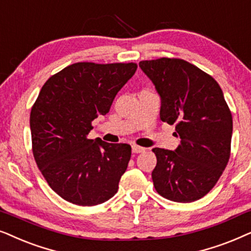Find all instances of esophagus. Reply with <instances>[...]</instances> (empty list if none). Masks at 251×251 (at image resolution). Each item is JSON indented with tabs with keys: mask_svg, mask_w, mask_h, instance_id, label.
Segmentation results:
<instances>
[{
	"mask_svg": "<svg viewBox=\"0 0 251 251\" xmlns=\"http://www.w3.org/2000/svg\"><path fill=\"white\" fill-rule=\"evenodd\" d=\"M146 150V148H143V147H140V146H136V145H133L132 146V151L134 153H140V152H143Z\"/></svg>",
	"mask_w": 251,
	"mask_h": 251,
	"instance_id": "34e87169",
	"label": "esophagus"
}]
</instances>
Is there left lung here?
Returning a JSON list of instances; mask_svg holds the SVG:
<instances>
[{
  "label": "left lung",
  "instance_id": "1",
  "mask_svg": "<svg viewBox=\"0 0 251 251\" xmlns=\"http://www.w3.org/2000/svg\"><path fill=\"white\" fill-rule=\"evenodd\" d=\"M139 66L160 96V119L176 124L181 140L175 151L152 149L153 187L170 201H196L213 188L229 159L233 119L222 88L183 59L163 57Z\"/></svg>",
  "mask_w": 251,
  "mask_h": 251
}]
</instances>
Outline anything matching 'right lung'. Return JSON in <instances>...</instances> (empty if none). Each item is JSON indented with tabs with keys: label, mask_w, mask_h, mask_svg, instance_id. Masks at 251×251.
Segmentation results:
<instances>
[{
	"label": "right lung",
	"mask_w": 251,
	"mask_h": 251,
	"mask_svg": "<svg viewBox=\"0 0 251 251\" xmlns=\"http://www.w3.org/2000/svg\"><path fill=\"white\" fill-rule=\"evenodd\" d=\"M136 69L135 63H75L42 86L29 117L33 155L50 188L65 201L98 205L118 190L131 146L87 135Z\"/></svg>",
	"instance_id": "add662e5"
}]
</instances>
